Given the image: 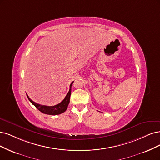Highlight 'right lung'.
<instances>
[{"label": "right lung", "instance_id": "add662e5", "mask_svg": "<svg viewBox=\"0 0 160 160\" xmlns=\"http://www.w3.org/2000/svg\"><path fill=\"white\" fill-rule=\"evenodd\" d=\"M73 82H72L70 85V90L68 93L67 94L66 97L64 98V99L60 103L55 105L54 106H47V105H42L38 104L37 103L33 102L32 100L29 98V96L27 95V94L26 95L28 99L29 100V102H30L39 111L42 112L43 113H45L47 115H59L64 113L68 108V105L70 102V97L71 95V87H72Z\"/></svg>", "mask_w": 160, "mask_h": 160}]
</instances>
